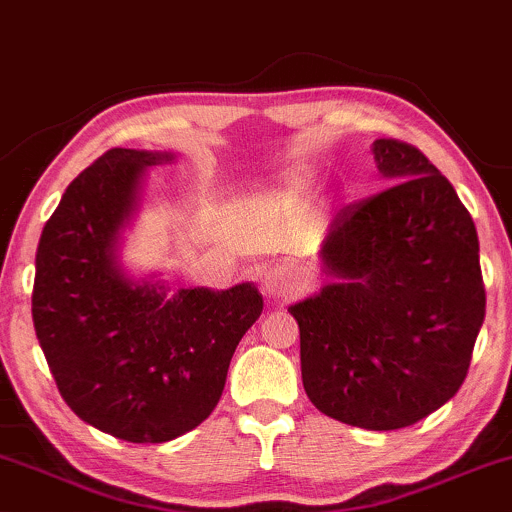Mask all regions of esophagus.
<instances>
[{
    "label": "esophagus",
    "instance_id": "34e87169",
    "mask_svg": "<svg viewBox=\"0 0 512 512\" xmlns=\"http://www.w3.org/2000/svg\"><path fill=\"white\" fill-rule=\"evenodd\" d=\"M300 286H303L300 276L291 267H283V264L269 267L262 274V291L269 300H291L293 295L300 293Z\"/></svg>",
    "mask_w": 512,
    "mask_h": 512
}]
</instances>
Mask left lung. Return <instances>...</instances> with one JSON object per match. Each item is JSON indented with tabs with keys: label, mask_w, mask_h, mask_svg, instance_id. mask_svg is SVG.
Here are the masks:
<instances>
[{
	"label": "left lung",
	"mask_w": 512,
	"mask_h": 512,
	"mask_svg": "<svg viewBox=\"0 0 512 512\" xmlns=\"http://www.w3.org/2000/svg\"><path fill=\"white\" fill-rule=\"evenodd\" d=\"M372 155L391 186L336 214L319 250L324 286L288 312L312 405L389 432L463 386L486 295L477 229L448 178L398 140H374Z\"/></svg>",
	"instance_id": "8db88e82"
}]
</instances>
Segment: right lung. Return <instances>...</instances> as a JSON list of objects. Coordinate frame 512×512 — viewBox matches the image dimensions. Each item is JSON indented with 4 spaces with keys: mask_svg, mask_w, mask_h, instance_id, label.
<instances>
[{
    "mask_svg": "<svg viewBox=\"0 0 512 512\" xmlns=\"http://www.w3.org/2000/svg\"><path fill=\"white\" fill-rule=\"evenodd\" d=\"M176 155L114 147L61 195L35 255L33 324L66 405L131 443H164L217 408L231 357L262 315L252 281L226 291L133 274L123 243L147 169Z\"/></svg>",
    "mask_w": 512,
    "mask_h": 512,
    "instance_id": "add662e5",
    "label": "right lung"
}]
</instances>
